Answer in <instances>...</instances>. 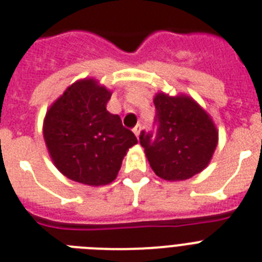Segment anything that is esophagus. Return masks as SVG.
Returning <instances> with one entry per match:
<instances>
[{
	"instance_id": "34e87169",
	"label": "esophagus",
	"mask_w": 262,
	"mask_h": 262,
	"mask_svg": "<svg viewBox=\"0 0 262 262\" xmlns=\"http://www.w3.org/2000/svg\"><path fill=\"white\" fill-rule=\"evenodd\" d=\"M133 132H135L136 137L140 138V133H141V125H136L135 129H133Z\"/></svg>"
}]
</instances>
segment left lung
Wrapping results in <instances>:
<instances>
[{
	"label": "left lung",
	"mask_w": 262,
	"mask_h": 262,
	"mask_svg": "<svg viewBox=\"0 0 262 262\" xmlns=\"http://www.w3.org/2000/svg\"><path fill=\"white\" fill-rule=\"evenodd\" d=\"M157 133L140 136V144L155 173L168 182L187 180L211 161L218 145V129L211 116L193 98L163 91L153 98Z\"/></svg>",
	"instance_id": "1"
}]
</instances>
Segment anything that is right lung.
Instances as JSON below:
<instances>
[{
    "instance_id": "1",
    "label": "right lung",
    "mask_w": 262,
    "mask_h": 262,
    "mask_svg": "<svg viewBox=\"0 0 262 262\" xmlns=\"http://www.w3.org/2000/svg\"><path fill=\"white\" fill-rule=\"evenodd\" d=\"M112 91L94 78L74 82L47 110L42 136L60 173L86 186L116 180L129 148L137 144L121 118L106 110Z\"/></svg>"
}]
</instances>
